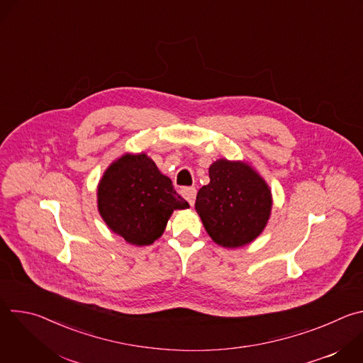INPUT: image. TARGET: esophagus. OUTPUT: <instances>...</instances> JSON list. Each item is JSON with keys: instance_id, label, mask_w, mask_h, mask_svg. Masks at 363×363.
<instances>
[{"instance_id": "esophagus-1", "label": "esophagus", "mask_w": 363, "mask_h": 363, "mask_svg": "<svg viewBox=\"0 0 363 363\" xmlns=\"http://www.w3.org/2000/svg\"><path fill=\"white\" fill-rule=\"evenodd\" d=\"M182 195H184V198L189 202V205L192 206L194 205V202H195V196H196V189L195 188H192V186H188V188H184L182 191Z\"/></svg>"}]
</instances>
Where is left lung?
Returning a JSON list of instances; mask_svg holds the SVG:
<instances>
[{"label": "left lung", "instance_id": "obj_1", "mask_svg": "<svg viewBox=\"0 0 363 363\" xmlns=\"http://www.w3.org/2000/svg\"><path fill=\"white\" fill-rule=\"evenodd\" d=\"M208 174L210 184L198 191L195 201L205 231L224 248L252 242L272 216L269 184L245 161L217 160Z\"/></svg>", "mask_w": 363, "mask_h": 363}]
</instances>
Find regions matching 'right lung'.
<instances>
[{
  "label": "right lung",
  "instance_id": "add662e5",
  "mask_svg": "<svg viewBox=\"0 0 363 363\" xmlns=\"http://www.w3.org/2000/svg\"><path fill=\"white\" fill-rule=\"evenodd\" d=\"M186 208L189 203L145 152L123 153L97 185L101 220L132 245L153 244L164 234L172 213Z\"/></svg>",
  "mask_w": 363,
  "mask_h": 363
}]
</instances>
